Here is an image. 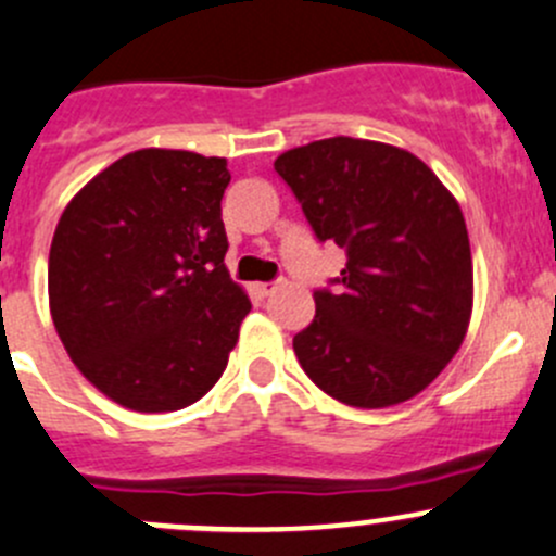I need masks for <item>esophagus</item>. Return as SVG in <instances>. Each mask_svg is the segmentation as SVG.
<instances>
[{"label":"esophagus","instance_id":"obj_1","mask_svg":"<svg viewBox=\"0 0 556 556\" xmlns=\"http://www.w3.org/2000/svg\"><path fill=\"white\" fill-rule=\"evenodd\" d=\"M252 290H255V295L266 299V295H271L274 290H277V282H255L252 285Z\"/></svg>","mask_w":556,"mask_h":556}]
</instances>
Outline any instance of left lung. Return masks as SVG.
<instances>
[{
  "mask_svg": "<svg viewBox=\"0 0 556 556\" xmlns=\"http://www.w3.org/2000/svg\"><path fill=\"white\" fill-rule=\"evenodd\" d=\"M274 170L317 239L348 250L342 290H317L315 320L293 337L301 369L361 409L421 393L462 348L472 315L456 198L415 154L344 135L279 154Z\"/></svg>",
  "mask_w": 556,
  "mask_h": 556,
  "instance_id": "obj_1",
  "label": "left lung"
}]
</instances>
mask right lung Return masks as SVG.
Returning <instances> with one entry per match:
<instances>
[{
    "mask_svg": "<svg viewBox=\"0 0 556 556\" xmlns=\"http://www.w3.org/2000/svg\"><path fill=\"white\" fill-rule=\"evenodd\" d=\"M225 157L124 154L75 192L48 255L64 350L100 393L135 413L206 396L228 366L250 295L225 266Z\"/></svg>",
    "mask_w": 556,
    "mask_h": 556,
    "instance_id": "1",
    "label": "right lung"
}]
</instances>
